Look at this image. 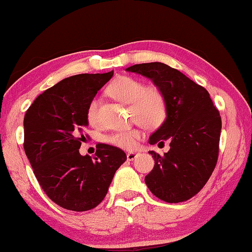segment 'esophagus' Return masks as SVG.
Here are the masks:
<instances>
[{"mask_svg": "<svg viewBox=\"0 0 252 252\" xmlns=\"http://www.w3.org/2000/svg\"><path fill=\"white\" fill-rule=\"evenodd\" d=\"M135 158H136V153L135 152H127L126 153V159L129 160V161L134 160Z\"/></svg>", "mask_w": 252, "mask_h": 252, "instance_id": "obj_1", "label": "esophagus"}]
</instances>
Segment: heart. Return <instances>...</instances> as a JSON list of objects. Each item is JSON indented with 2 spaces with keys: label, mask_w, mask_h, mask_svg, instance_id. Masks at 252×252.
Instances as JSON below:
<instances>
[{
  "label": "heart",
  "mask_w": 252,
  "mask_h": 252,
  "mask_svg": "<svg viewBox=\"0 0 252 252\" xmlns=\"http://www.w3.org/2000/svg\"><path fill=\"white\" fill-rule=\"evenodd\" d=\"M109 92L114 99L131 106V118L147 129L160 126L167 117V101L159 89L146 87L142 81L132 76H119L109 85ZM97 99H93L88 106L87 118L91 126L99 122ZM141 133L139 130L116 132L106 138V141L114 147L132 149Z\"/></svg>",
  "instance_id": "heart-1"
}]
</instances>
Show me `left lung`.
Returning a JSON list of instances; mask_svg holds the SVG:
<instances>
[{"mask_svg":"<svg viewBox=\"0 0 252 252\" xmlns=\"http://www.w3.org/2000/svg\"><path fill=\"white\" fill-rule=\"evenodd\" d=\"M153 81L167 101V118L149 143L170 150L160 156L150 151L155 167L144 178L157 198L183 202L197 194L216 168L219 155L221 118L209 92L180 71L161 62L126 69Z\"/></svg>","mask_w":252,"mask_h":252,"instance_id":"left-lung-1","label":"left lung"}]
</instances>
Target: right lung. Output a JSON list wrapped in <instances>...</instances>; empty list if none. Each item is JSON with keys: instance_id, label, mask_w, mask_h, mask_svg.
<instances>
[{"instance_id": "right-lung-1", "label": "right lung", "mask_w": 252, "mask_h": 252, "mask_svg": "<svg viewBox=\"0 0 252 252\" xmlns=\"http://www.w3.org/2000/svg\"><path fill=\"white\" fill-rule=\"evenodd\" d=\"M113 76L76 74L63 79L36 97L24 116V151L46 195L72 211L95 208L108 193L125 151L96 144L95 157L81 156L87 111L97 91Z\"/></svg>"}]
</instances>
